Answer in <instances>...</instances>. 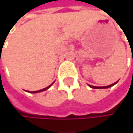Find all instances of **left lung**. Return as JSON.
<instances>
[{"label":"left lung","mask_w":133,"mask_h":133,"mask_svg":"<svg viewBox=\"0 0 133 133\" xmlns=\"http://www.w3.org/2000/svg\"><path fill=\"white\" fill-rule=\"evenodd\" d=\"M119 81H117L116 82H115V83H113V84H111V85H107V86H101V87H97V86H93V85H89V86L90 87V88H92V89H109V88H110V87H112V86H113V85H115L117 82H118Z\"/></svg>","instance_id":"1"}]
</instances>
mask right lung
<instances>
[{"label": "right lung", "instance_id": "add662e5", "mask_svg": "<svg viewBox=\"0 0 133 133\" xmlns=\"http://www.w3.org/2000/svg\"><path fill=\"white\" fill-rule=\"evenodd\" d=\"M53 82V83H54ZM53 83H51L50 85H48V87H46V88H44V89H41V90H38V91H34V92H30V91H26V92H30V93H38V92H44V91H45V90H47V89H48L51 85H52V84Z\"/></svg>", "mask_w": 133, "mask_h": 133}]
</instances>
